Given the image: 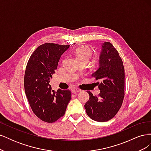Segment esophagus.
Wrapping results in <instances>:
<instances>
[{"label":"esophagus","mask_w":151,"mask_h":151,"mask_svg":"<svg viewBox=\"0 0 151 151\" xmlns=\"http://www.w3.org/2000/svg\"><path fill=\"white\" fill-rule=\"evenodd\" d=\"M81 90L80 89H77V88H74V89H72V92L73 93H80L81 92Z\"/></svg>","instance_id":"obj_1"}]
</instances>
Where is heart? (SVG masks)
I'll return each mask as SVG.
<instances>
[{
  "instance_id": "heart-1",
  "label": "heart",
  "mask_w": 151,
  "mask_h": 151,
  "mask_svg": "<svg viewBox=\"0 0 151 151\" xmlns=\"http://www.w3.org/2000/svg\"><path fill=\"white\" fill-rule=\"evenodd\" d=\"M76 55L78 60H89L91 57V49L86 46H82L77 48L76 50Z\"/></svg>"
}]
</instances>
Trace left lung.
<instances>
[{
    "label": "left lung",
    "instance_id": "obj_1",
    "mask_svg": "<svg viewBox=\"0 0 151 151\" xmlns=\"http://www.w3.org/2000/svg\"><path fill=\"white\" fill-rule=\"evenodd\" d=\"M99 67L92 76L100 80L98 96L90 91L89 99L84 108L91 119L104 122L111 120L119 110L124 98L125 70L117 50L109 42L101 45Z\"/></svg>",
    "mask_w": 151,
    "mask_h": 151
}]
</instances>
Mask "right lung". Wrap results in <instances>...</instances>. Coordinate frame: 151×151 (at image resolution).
Segmentation results:
<instances>
[{"label":"right lung","instance_id":"right-lung-1","mask_svg":"<svg viewBox=\"0 0 151 151\" xmlns=\"http://www.w3.org/2000/svg\"><path fill=\"white\" fill-rule=\"evenodd\" d=\"M70 45L45 43L31 55L24 75V90L33 113L40 120L53 123L65 115L71 99L70 91H52L50 79L62 55Z\"/></svg>","mask_w":151,"mask_h":151}]
</instances>
